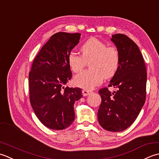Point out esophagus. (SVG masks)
I'll use <instances>...</instances> for the list:
<instances>
[{
	"instance_id": "1",
	"label": "esophagus",
	"mask_w": 159,
	"mask_h": 159,
	"mask_svg": "<svg viewBox=\"0 0 159 159\" xmlns=\"http://www.w3.org/2000/svg\"><path fill=\"white\" fill-rule=\"evenodd\" d=\"M91 93H92L91 90H86V89L82 90V94H83L84 96L89 95H90V94Z\"/></svg>"
}]
</instances>
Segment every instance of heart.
I'll list each match as a JSON object with an SVG mask.
<instances>
[{
  "instance_id": "b5f03b06",
  "label": "heart",
  "mask_w": 159,
  "mask_h": 159,
  "mask_svg": "<svg viewBox=\"0 0 159 159\" xmlns=\"http://www.w3.org/2000/svg\"><path fill=\"white\" fill-rule=\"evenodd\" d=\"M82 56L70 52L68 56V64L73 72L82 70L89 61L90 69L83 70L74 77L76 86L85 89H92L102 83L103 77L115 75L120 62L118 48L107 46L104 42L96 38L87 40L80 47Z\"/></svg>"
}]
</instances>
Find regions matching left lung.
Listing matches in <instances>:
<instances>
[{
  "label": "left lung",
  "mask_w": 159,
  "mask_h": 159,
  "mask_svg": "<svg viewBox=\"0 0 159 159\" xmlns=\"http://www.w3.org/2000/svg\"><path fill=\"white\" fill-rule=\"evenodd\" d=\"M111 40L119 51L120 62L108 86L117 90H99L102 103L98 121L106 130L121 132L133 124L144 105L147 72L143 56L133 40L121 34L112 35Z\"/></svg>",
  "instance_id": "obj_1"
}]
</instances>
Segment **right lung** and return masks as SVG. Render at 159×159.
Here are the masks:
<instances>
[{"instance_id":"right-lung-1","label":"right lung","mask_w":159,"mask_h":159,"mask_svg":"<svg viewBox=\"0 0 159 159\" xmlns=\"http://www.w3.org/2000/svg\"><path fill=\"white\" fill-rule=\"evenodd\" d=\"M81 34L58 32L35 57L29 74L30 99L35 115L46 127L60 130L75 119L74 103L82 97L80 88H64L72 73L68 56Z\"/></svg>"}]
</instances>
